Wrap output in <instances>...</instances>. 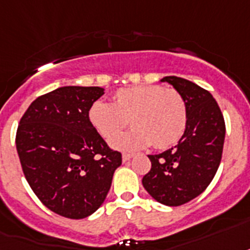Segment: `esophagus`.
I'll use <instances>...</instances> for the list:
<instances>
[{"mask_svg":"<svg viewBox=\"0 0 250 250\" xmlns=\"http://www.w3.org/2000/svg\"><path fill=\"white\" fill-rule=\"evenodd\" d=\"M133 157V154H131V153H125L123 154V155H122V159H123V162H128L129 159H131V158Z\"/></svg>","mask_w":250,"mask_h":250,"instance_id":"obj_1","label":"esophagus"}]
</instances>
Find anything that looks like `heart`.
Returning a JSON list of instances; mask_svg holds the SVG:
<instances>
[{
    "label": "heart",
    "mask_w": 250,
    "mask_h": 250,
    "mask_svg": "<svg viewBox=\"0 0 250 250\" xmlns=\"http://www.w3.org/2000/svg\"><path fill=\"white\" fill-rule=\"evenodd\" d=\"M131 131L115 138L111 146L119 150L168 149L177 144L188 125V109L177 91L162 86L121 88L113 95V104L95 101L88 109V121L105 140L115 137L125 125Z\"/></svg>",
    "instance_id": "heart-1"
}]
</instances>
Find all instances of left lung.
<instances>
[{
  "mask_svg": "<svg viewBox=\"0 0 250 250\" xmlns=\"http://www.w3.org/2000/svg\"><path fill=\"white\" fill-rule=\"evenodd\" d=\"M184 99L188 125L177 145L149 155L151 169L143 178L145 190L164 206L178 207L200 195L212 182L222 158L224 115L209 92L180 77H164Z\"/></svg>",
  "mask_w": 250,
  "mask_h": 250,
  "instance_id": "1",
  "label": "left lung"
}]
</instances>
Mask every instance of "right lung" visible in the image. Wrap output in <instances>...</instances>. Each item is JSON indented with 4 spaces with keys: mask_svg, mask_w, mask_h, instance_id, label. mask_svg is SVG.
Returning <instances> with one entry per match:
<instances>
[{
    "mask_svg": "<svg viewBox=\"0 0 250 250\" xmlns=\"http://www.w3.org/2000/svg\"><path fill=\"white\" fill-rule=\"evenodd\" d=\"M103 95L101 87L56 88L29 105L16 132L26 181L48 209L66 218L96 212L122 164V154L88 121V109Z\"/></svg>",
    "mask_w": 250,
    "mask_h": 250,
    "instance_id": "1",
    "label": "right lung"
}]
</instances>
